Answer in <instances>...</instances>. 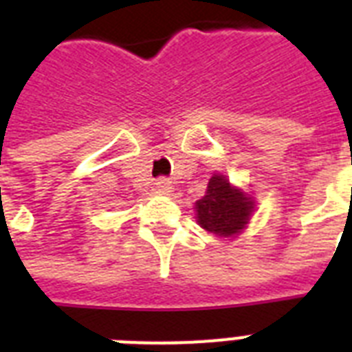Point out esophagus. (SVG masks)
Wrapping results in <instances>:
<instances>
[{"mask_svg": "<svg viewBox=\"0 0 352 352\" xmlns=\"http://www.w3.org/2000/svg\"><path fill=\"white\" fill-rule=\"evenodd\" d=\"M157 188H159V192L162 193H170L171 190H173V184H171L170 179H166V177H160V179H157Z\"/></svg>", "mask_w": 352, "mask_h": 352, "instance_id": "obj_1", "label": "esophagus"}]
</instances>
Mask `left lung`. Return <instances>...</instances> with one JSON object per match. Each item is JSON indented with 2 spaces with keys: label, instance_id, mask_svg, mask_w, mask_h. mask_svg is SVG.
Instances as JSON below:
<instances>
[{
  "label": "left lung",
  "instance_id": "1",
  "mask_svg": "<svg viewBox=\"0 0 352 352\" xmlns=\"http://www.w3.org/2000/svg\"><path fill=\"white\" fill-rule=\"evenodd\" d=\"M199 225L215 235H234L245 228L250 219L254 203L245 193L232 188L226 177L214 175L206 193L195 203Z\"/></svg>",
  "mask_w": 352,
  "mask_h": 352
}]
</instances>
